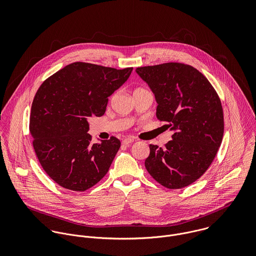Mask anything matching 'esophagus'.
Here are the masks:
<instances>
[{
	"instance_id": "obj_1",
	"label": "esophagus",
	"mask_w": 256,
	"mask_h": 256,
	"mask_svg": "<svg viewBox=\"0 0 256 256\" xmlns=\"http://www.w3.org/2000/svg\"><path fill=\"white\" fill-rule=\"evenodd\" d=\"M135 140L133 139V138H126V139H124L123 141H122V144L123 145H129V144H131V143H133Z\"/></svg>"
}]
</instances>
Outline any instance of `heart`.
<instances>
[{
  "label": "heart",
  "mask_w": 256,
  "mask_h": 256,
  "mask_svg": "<svg viewBox=\"0 0 256 256\" xmlns=\"http://www.w3.org/2000/svg\"><path fill=\"white\" fill-rule=\"evenodd\" d=\"M144 90V88H136L135 90Z\"/></svg>",
  "instance_id": "obj_1"
}]
</instances>
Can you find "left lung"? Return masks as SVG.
Instances as JSON below:
<instances>
[{
  "instance_id": "left-lung-1",
  "label": "left lung",
  "mask_w": 256,
  "mask_h": 256,
  "mask_svg": "<svg viewBox=\"0 0 256 256\" xmlns=\"http://www.w3.org/2000/svg\"><path fill=\"white\" fill-rule=\"evenodd\" d=\"M136 72L154 94L156 118L174 132L164 148L150 145L146 170L168 189L188 186L205 174L220 146L224 112L219 96L203 74L187 64L170 62Z\"/></svg>"
}]
</instances>
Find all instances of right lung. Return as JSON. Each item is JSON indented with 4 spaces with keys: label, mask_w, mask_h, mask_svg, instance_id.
Instances as JSON below:
<instances>
[{
    "label": "right lung",
    "mask_w": 256,
    "mask_h": 256,
    "mask_svg": "<svg viewBox=\"0 0 256 256\" xmlns=\"http://www.w3.org/2000/svg\"><path fill=\"white\" fill-rule=\"evenodd\" d=\"M132 70L74 62L37 90L30 117L32 146L44 172L61 187L82 192L108 174L121 143L111 136L92 144L88 119L104 114L108 96Z\"/></svg>",
    "instance_id": "right-lung-1"
}]
</instances>
